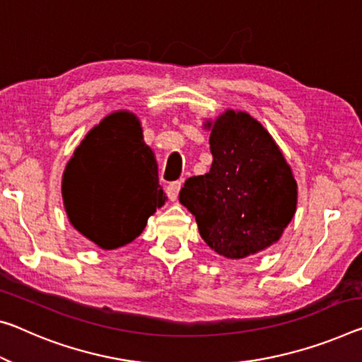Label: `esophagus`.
<instances>
[{"label":"esophagus","instance_id":"34e87169","mask_svg":"<svg viewBox=\"0 0 362 362\" xmlns=\"http://www.w3.org/2000/svg\"><path fill=\"white\" fill-rule=\"evenodd\" d=\"M180 188H182V182H172V183H169L168 188H165L169 199H172V202H175L177 197H179Z\"/></svg>","mask_w":362,"mask_h":362}]
</instances>
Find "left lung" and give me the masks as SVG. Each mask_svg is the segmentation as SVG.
I'll list each match as a JSON object with an SVG mask.
<instances>
[{
    "instance_id": "8db88e82",
    "label": "left lung",
    "mask_w": 362,
    "mask_h": 362,
    "mask_svg": "<svg viewBox=\"0 0 362 362\" xmlns=\"http://www.w3.org/2000/svg\"><path fill=\"white\" fill-rule=\"evenodd\" d=\"M211 130V170L190 177L179 199L211 250L230 259L279 242L296 211L298 185L282 151L262 125L228 109Z\"/></svg>"
}]
</instances>
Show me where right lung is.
<instances>
[{
  "mask_svg": "<svg viewBox=\"0 0 362 362\" xmlns=\"http://www.w3.org/2000/svg\"><path fill=\"white\" fill-rule=\"evenodd\" d=\"M62 198L72 226L100 248L139 237L168 198L135 114H109L85 135L66 165Z\"/></svg>",
  "mask_w": 362,
  "mask_h": 362,
  "instance_id": "obj_1",
  "label": "right lung"
}]
</instances>
